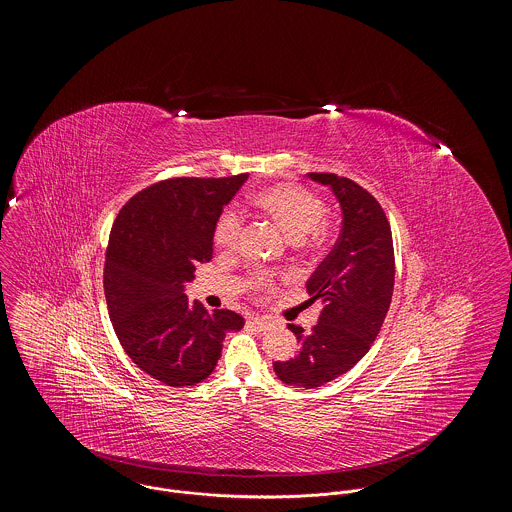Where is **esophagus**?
Listing matches in <instances>:
<instances>
[{
    "label": "esophagus",
    "instance_id": "esophagus-1",
    "mask_svg": "<svg viewBox=\"0 0 512 512\" xmlns=\"http://www.w3.org/2000/svg\"><path fill=\"white\" fill-rule=\"evenodd\" d=\"M248 324L254 326V328L260 330V332H264V330L270 328V320H266V318H262V316H250V318H248Z\"/></svg>",
    "mask_w": 512,
    "mask_h": 512
}]
</instances>
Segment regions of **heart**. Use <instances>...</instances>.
Segmentation results:
<instances>
[{
	"instance_id": "heart-1",
	"label": "heart",
	"mask_w": 512,
	"mask_h": 512,
	"mask_svg": "<svg viewBox=\"0 0 512 512\" xmlns=\"http://www.w3.org/2000/svg\"><path fill=\"white\" fill-rule=\"evenodd\" d=\"M250 204L256 212L276 222L290 240L298 246H316L324 240L326 226H324V202L304 186L298 184H276L262 188L252 194ZM244 230V216L236 208H228L220 214L214 240L216 246L232 254L240 246ZM248 288L260 292L272 284V274L268 270H254L246 278Z\"/></svg>"
}]
</instances>
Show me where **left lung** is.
I'll return each instance as SVG.
<instances>
[{
  "label": "left lung",
  "instance_id": "left-lung-1",
  "mask_svg": "<svg viewBox=\"0 0 512 512\" xmlns=\"http://www.w3.org/2000/svg\"><path fill=\"white\" fill-rule=\"evenodd\" d=\"M330 186L342 208V230L332 252L306 282L320 300L318 324L306 334L288 324L300 342L290 360L274 362L276 376L290 386L316 388L348 372L378 336L394 290V248L388 218L378 200L356 182L310 172Z\"/></svg>",
  "mask_w": 512,
  "mask_h": 512
}]
</instances>
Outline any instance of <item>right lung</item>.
I'll return each mask as SVG.
<instances>
[{"instance_id": "1", "label": "right lung", "mask_w": 512, "mask_h": 512, "mask_svg": "<svg viewBox=\"0 0 512 512\" xmlns=\"http://www.w3.org/2000/svg\"><path fill=\"white\" fill-rule=\"evenodd\" d=\"M248 174L170 178L130 198L114 220L104 294L126 354L166 386L208 378L226 332L244 326L232 310L206 312L184 294L196 266L212 260L214 228Z\"/></svg>"}]
</instances>
